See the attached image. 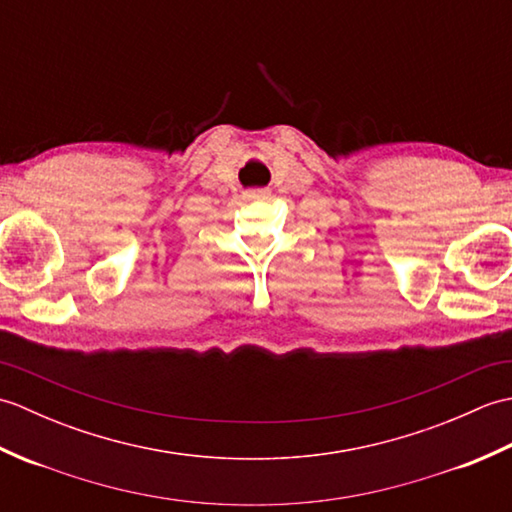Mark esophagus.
<instances>
[{
  "instance_id": "1",
  "label": "esophagus",
  "mask_w": 512,
  "mask_h": 512,
  "mask_svg": "<svg viewBox=\"0 0 512 512\" xmlns=\"http://www.w3.org/2000/svg\"><path fill=\"white\" fill-rule=\"evenodd\" d=\"M268 191H264V189H257V191H248V198H253V200H266L268 198Z\"/></svg>"
}]
</instances>
